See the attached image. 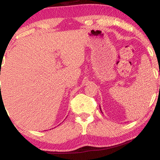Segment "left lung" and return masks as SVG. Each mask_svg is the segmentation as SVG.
<instances>
[{
    "instance_id": "obj_1",
    "label": "left lung",
    "mask_w": 160,
    "mask_h": 160,
    "mask_svg": "<svg viewBox=\"0 0 160 160\" xmlns=\"http://www.w3.org/2000/svg\"><path fill=\"white\" fill-rule=\"evenodd\" d=\"M100 110H101V107H100ZM101 111H102V110H101Z\"/></svg>"
}]
</instances>
